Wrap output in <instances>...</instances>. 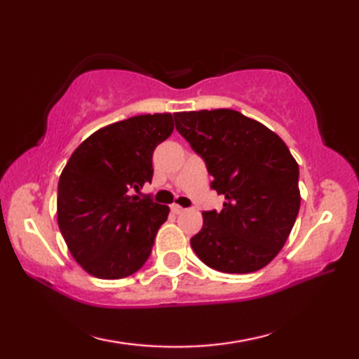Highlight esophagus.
Here are the masks:
<instances>
[{"instance_id":"obj_1","label":"esophagus","mask_w":359,"mask_h":359,"mask_svg":"<svg viewBox=\"0 0 359 359\" xmlns=\"http://www.w3.org/2000/svg\"><path fill=\"white\" fill-rule=\"evenodd\" d=\"M171 211L174 212V215H182V212H185L187 210L184 207H180V205H171Z\"/></svg>"}]
</instances>
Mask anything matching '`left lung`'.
Wrapping results in <instances>:
<instances>
[{"label":"left lung","mask_w":359,"mask_h":359,"mask_svg":"<svg viewBox=\"0 0 359 359\" xmlns=\"http://www.w3.org/2000/svg\"><path fill=\"white\" fill-rule=\"evenodd\" d=\"M175 129L225 196L220 211H203L191 238L201 261L222 273H251L284 247L301 205L299 166L269 128L233 109L174 114Z\"/></svg>","instance_id":"left-lung-1"}]
</instances>
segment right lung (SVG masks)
Returning a JSON list of instances; mask_svg holds the SVG:
<instances>
[{"instance_id": "obj_1", "label": "right lung", "mask_w": 359, "mask_h": 359, "mask_svg": "<svg viewBox=\"0 0 359 359\" xmlns=\"http://www.w3.org/2000/svg\"><path fill=\"white\" fill-rule=\"evenodd\" d=\"M171 114L98 129L74 151L58 182V226L74 259L100 279H121L148 261L170 208L135 196L152 180V152L172 134Z\"/></svg>"}]
</instances>
